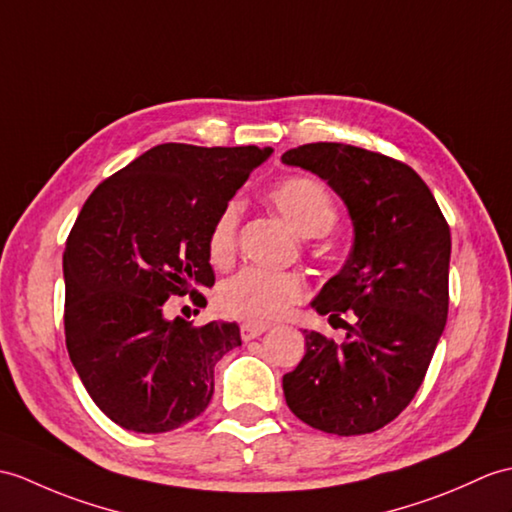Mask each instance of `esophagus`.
I'll return each mask as SVG.
<instances>
[{"mask_svg":"<svg viewBox=\"0 0 512 512\" xmlns=\"http://www.w3.org/2000/svg\"><path fill=\"white\" fill-rule=\"evenodd\" d=\"M266 329H268V327H264V325H242L240 334H242V340L248 342V340L259 338L261 334H266Z\"/></svg>","mask_w":512,"mask_h":512,"instance_id":"esophagus-1","label":"esophagus"}]
</instances>
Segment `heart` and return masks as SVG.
Returning a JSON list of instances; mask_svg holds the SVG:
<instances>
[{"instance_id":"heart-1","label":"heart","mask_w":512,"mask_h":512,"mask_svg":"<svg viewBox=\"0 0 512 512\" xmlns=\"http://www.w3.org/2000/svg\"><path fill=\"white\" fill-rule=\"evenodd\" d=\"M270 205L303 237H320L336 224L338 211L327 187L310 176H292L268 192ZM240 205L229 202L213 222L207 240L209 259L216 266L229 264L237 244ZM305 299V283L294 272L244 268L218 290L220 310L244 323L268 325L288 314Z\"/></svg>"}]
</instances>
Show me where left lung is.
I'll list each match as a JSON object with an SVG mask.
<instances>
[{
  "instance_id": "obj_1",
  "label": "left lung",
  "mask_w": 512,
  "mask_h": 512,
  "mask_svg": "<svg viewBox=\"0 0 512 512\" xmlns=\"http://www.w3.org/2000/svg\"><path fill=\"white\" fill-rule=\"evenodd\" d=\"M281 161L327 181L353 222L347 261L312 301L320 316L350 318L347 340L305 331L285 403L320 432H375L417 395L445 329L449 227L421 176L379 152L318 141Z\"/></svg>"
}]
</instances>
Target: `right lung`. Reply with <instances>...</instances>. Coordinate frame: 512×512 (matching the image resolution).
<instances>
[{
	"label": "right lung",
	"mask_w": 512,
	"mask_h": 512,
	"mask_svg": "<svg viewBox=\"0 0 512 512\" xmlns=\"http://www.w3.org/2000/svg\"><path fill=\"white\" fill-rule=\"evenodd\" d=\"M272 148L161 144L87 198L65 253V340L80 382L124 430L161 434L205 412L237 323L194 327L170 296L211 288L213 222Z\"/></svg>",
	"instance_id": "1"
}]
</instances>
